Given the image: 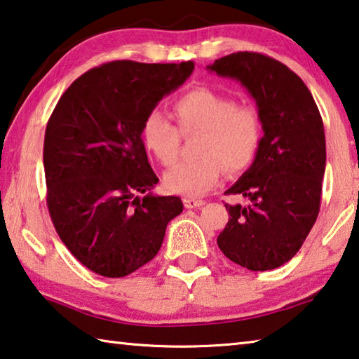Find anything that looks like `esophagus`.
Returning a JSON list of instances; mask_svg holds the SVG:
<instances>
[{"instance_id": "obj_1", "label": "esophagus", "mask_w": 359, "mask_h": 359, "mask_svg": "<svg viewBox=\"0 0 359 359\" xmlns=\"http://www.w3.org/2000/svg\"><path fill=\"white\" fill-rule=\"evenodd\" d=\"M205 202L203 200H196V198H184V206L187 210H192V208H200V206H203Z\"/></svg>"}]
</instances>
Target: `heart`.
I'll list each match as a JSON object with an SVG mask.
<instances>
[{
	"label": "heart",
	"instance_id": "b5f03b06",
	"mask_svg": "<svg viewBox=\"0 0 359 359\" xmlns=\"http://www.w3.org/2000/svg\"><path fill=\"white\" fill-rule=\"evenodd\" d=\"M180 129L162 115L151 111L143 119L140 138L144 149L163 167L178 159L181 133L202 132L197 161L181 162L163 176V187L172 194L200 197L215 187L224 173L246 170L262 143V118L252 105L236 104L227 94L196 88L173 104Z\"/></svg>",
	"mask_w": 359,
	"mask_h": 359
}]
</instances>
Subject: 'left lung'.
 Here are the masks:
<instances>
[{"label":"left lung","mask_w":359,"mask_h":359,"mask_svg":"<svg viewBox=\"0 0 359 359\" xmlns=\"http://www.w3.org/2000/svg\"><path fill=\"white\" fill-rule=\"evenodd\" d=\"M206 69L246 88L263 129L252 165L225 192L249 203L225 205L230 217L217 246L250 271L279 268L303 246L320 211L326 165L322 116L304 81L269 56L238 52Z\"/></svg>","instance_id":"1"}]
</instances>
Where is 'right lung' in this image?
I'll return each mask as SVG.
<instances>
[{
  "label": "right lung",
  "instance_id": "obj_1",
  "mask_svg": "<svg viewBox=\"0 0 359 359\" xmlns=\"http://www.w3.org/2000/svg\"><path fill=\"white\" fill-rule=\"evenodd\" d=\"M192 71V61L107 62L80 75L48 119V212L61 241L96 274L124 278L153 260L167 224L183 211L180 197L153 194L159 178L140 129L159 100Z\"/></svg>",
  "mask_w": 359,
  "mask_h": 359
}]
</instances>
